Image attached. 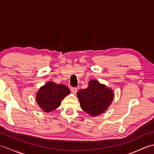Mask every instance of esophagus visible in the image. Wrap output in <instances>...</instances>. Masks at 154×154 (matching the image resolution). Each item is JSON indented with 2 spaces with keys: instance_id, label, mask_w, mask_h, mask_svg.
Instances as JSON below:
<instances>
[{
  "instance_id": "esophagus-1",
  "label": "esophagus",
  "mask_w": 154,
  "mask_h": 154,
  "mask_svg": "<svg viewBox=\"0 0 154 154\" xmlns=\"http://www.w3.org/2000/svg\"><path fill=\"white\" fill-rule=\"evenodd\" d=\"M71 92L73 93H77V87H71Z\"/></svg>"
}]
</instances>
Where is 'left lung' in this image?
Here are the masks:
<instances>
[{
  "label": "left lung",
  "mask_w": 154,
  "mask_h": 154,
  "mask_svg": "<svg viewBox=\"0 0 154 154\" xmlns=\"http://www.w3.org/2000/svg\"><path fill=\"white\" fill-rule=\"evenodd\" d=\"M81 106L91 116H98L105 111L114 98L112 89L96 80H91L89 86L77 92Z\"/></svg>",
  "instance_id": "8db88e82"
}]
</instances>
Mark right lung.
Masks as SVG:
<instances>
[{
  "label": "right lung",
  "instance_id": "add662e5",
  "mask_svg": "<svg viewBox=\"0 0 154 154\" xmlns=\"http://www.w3.org/2000/svg\"><path fill=\"white\" fill-rule=\"evenodd\" d=\"M69 93L70 90L67 86L51 81L39 89L36 100L42 110L49 112L60 106L62 99Z\"/></svg>",
  "mask_w": 154,
  "mask_h": 154
}]
</instances>
